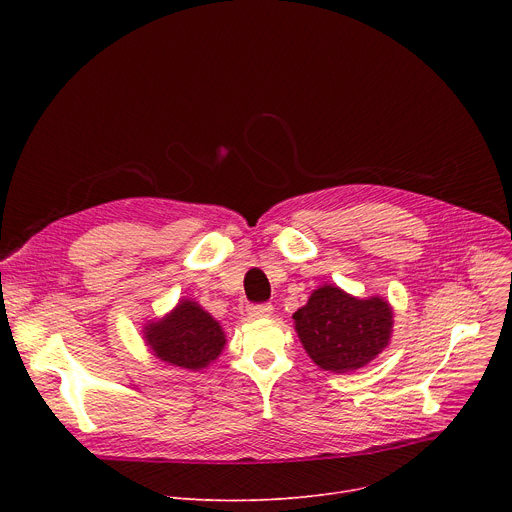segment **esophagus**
Returning a JSON list of instances; mask_svg holds the SVG:
<instances>
[{
	"instance_id": "esophagus-1",
	"label": "esophagus",
	"mask_w": 512,
	"mask_h": 512,
	"mask_svg": "<svg viewBox=\"0 0 512 512\" xmlns=\"http://www.w3.org/2000/svg\"><path fill=\"white\" fill-rule=\"evenodd\" d=\"M274 313V307L272 305H251L249 309H247V315L251 317V319H265V317H270Z\"/></svg>"
}]
</instances>
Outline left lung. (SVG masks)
<instances>
[{"instance_id":"obj_1","label":"left lung","mask_w":512,"mask_h":512,"mask_svg":"<svg viewBox=\"0 0 512 512\" xmlns=\"http://www.w3.org/2000/svg\"><path fill=\"white\" fill-rule=\"evenodd\" d=\"M292 319L305 353L332 373L369 365L386 351L394 332V311L384 297L359 299L336 284L315 288Z\"/></svg>"}]
</instances>
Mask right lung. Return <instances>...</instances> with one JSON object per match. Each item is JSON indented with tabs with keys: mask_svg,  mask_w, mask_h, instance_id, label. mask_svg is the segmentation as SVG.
Here are the masks:
<instances>
[{
	"mask_svg": "<svg viewBox=\"0 0 512 512\" xmlns=\"http://www.w3.org/2000/svg\"><path fill=\"white\" fill-rule=\"evenodd\" d=\"M141 332L157 361L188 371L207 369L226 346L220 321L193 299H180L164 317L147 321Z\"/></svg>",
	"mask_w": 512,
	"mask_h": 512,
	"instance_id": "right-lung-1",
	"label": "right lung"
}]
</instances>
